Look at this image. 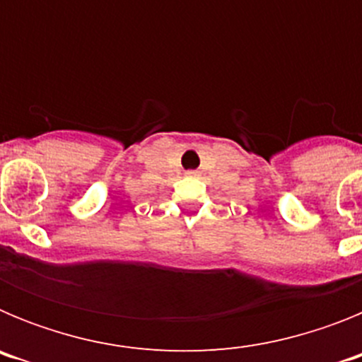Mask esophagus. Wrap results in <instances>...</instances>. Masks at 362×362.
<instances>
[{"mask_svg":"<svg viewBox=\"0 0 362 362\" xmlns=\"http://www.w3.org/2000/svg\"><path fill=\"white\" fill-rule=\"evenodd\" d=\"M188 175H197V172L196 170H190V172H188Z\"/></svg>","mask_w":362,"mask_h":362,"instance_id":"obj_1","label":"esophagus"}]
</instances>
